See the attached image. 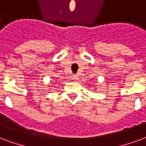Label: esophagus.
Returning <instances> with one entry per match:
<instances>
[{
    "instance_id": "1",
    "label": "esophagus",
    "mask_w": 146,
    "mask_h": 146,
    "mask_svg": "<svg viewBox=\"0 0 146 146\" xmlns=\"http://www.w3.org/2000/svg\"><path fill=\"white\" fill-rule=\"evenodd\" d=\"M73 79H74V81H78V80H79V76L78 75V74H74V75H73Z\"/></svg>"
}]
</instances>
